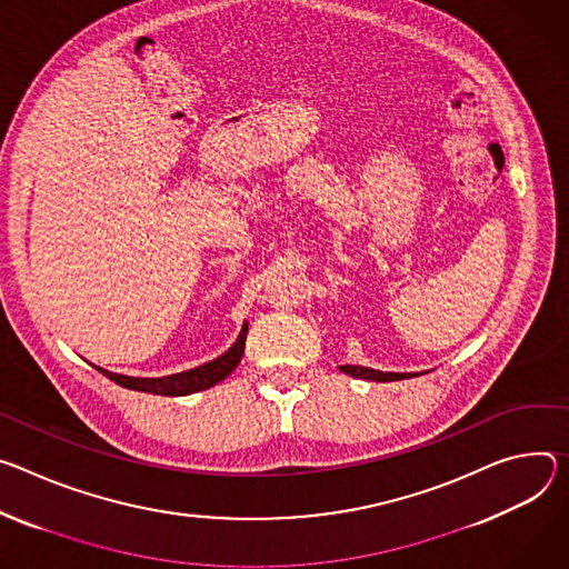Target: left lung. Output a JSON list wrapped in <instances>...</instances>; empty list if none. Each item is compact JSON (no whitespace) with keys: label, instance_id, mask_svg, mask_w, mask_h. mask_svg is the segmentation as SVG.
I'll return each mask as SVG.
<instances>
[{"label":"left lung","instance_id":"obj_1","mask_svg":"<svg viewBox=\"0 0 569 569\" xmlns=\"http://www.w3.org/2000/svg\"><path fill=\"white\" fill-rule=\"evenodd\" d=\"M341 370L350 377H359V380H370V382H398V380H407V377H416L413 372H382L366 366H341Z\"/></svg>","mask_w":569,"mask_h":569}]
</instances>
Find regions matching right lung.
<instances>
[{
    "label": "right lung",
    "mask_w": 569,
    "mask_h": 569,
    "mask_svg": "<svg viewBox=\"0 0 569 569\" xmlns=\"http://www.w3.org/2000/svg\"><path fill=\"white\" fill-rule=\"evenodd\" d=\"M246 332L248 326L241 328L237 341L217 359L192 368V370H182L176 375H167V377H129V375H117L110 370H103L99 366H94L99 372H103L108 380H112L114 385L131 389V391H142V393H153V396H189L197 391H206L210 387H214L217 382L226 380V377L237 368V363L241 361L243 348H246Z\"/></svg>",
    "instance_id": "1"
}]
</instances>
